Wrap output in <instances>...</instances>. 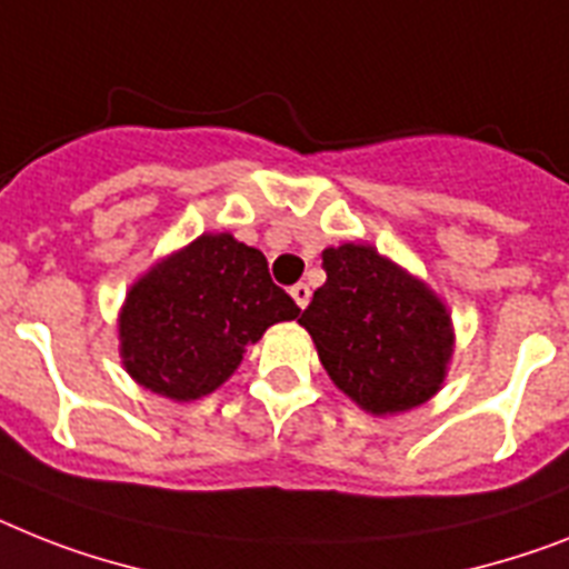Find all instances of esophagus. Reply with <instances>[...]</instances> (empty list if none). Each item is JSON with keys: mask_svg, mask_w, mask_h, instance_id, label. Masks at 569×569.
Masks as SVG:
<instances>
[{"mask_svg": "<svg viewBox=\"0 0 569 569\" xmlns=\"http://www.w3.org/2000/svg\"><path fill=\"white\" fill-rule=\"evenodd\" d=\"M290 296H293V302L299 305V308H308V302H311V288H308L305 281H299V284L290 288Z\"/></svg>", "mask_w": 569, "mask_h": 569, "instance_id": "obj_1", "label": "esophagus"}]
</instances>
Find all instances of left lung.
I'll return each mask as SVG.
<instances>
[{"mask_svg":"<svg viewBox=\"0 0 569 569\" xmlns=\"http://www.w3.org/2000/svg\"><path fill=\"white\" fill-rule=\"evenodd\" d=\"M326 284L299 322L337 387L369 412L419 407L442 387L450 317L430 290L372 247L322 252Z\"/></svg>","mask_w":569,"mask_h":569,"instance_id":"8db88e82","label":"left lung"}]
</instances>
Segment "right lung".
<instances>
[{
  "instance_id": "obj_1",
  "label": "right lung",
  "mask_w": 569,
  "mask_h": 569,
  "mask_svg": "<svg viewBox=\"0 0 569 569\" xmlns=\"http://www.w3.org/2000/svg\"><path fill=\"white\" fill-rule=\"evenodd\" d=\"M299 317L267 258L232 234H200L136 281L121 311V358L144 389L209 396L267 328Z\"/></svg>"
}]
</instances>
